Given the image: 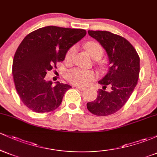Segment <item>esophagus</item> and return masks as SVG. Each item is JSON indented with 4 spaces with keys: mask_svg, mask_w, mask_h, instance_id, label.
Listing matches in <instances>:
<instances>
[{
    "mask_svg": "<svg viewBox=\"0 0 157 157\" xmlns=\"http://www.w3.org/2000/svg\"><path fill=\"white\" fill-rule=\"evenodd\" d=\"M75 87H76L77 89L80 90V91H85V90L86 89L85 87H82V86H75Z\"/></svg>",
    "mask_w": 157,
    "mask_h": 157,
    "instance_id": "obj_1",
    "label": "esophagus"
}]
</instances>
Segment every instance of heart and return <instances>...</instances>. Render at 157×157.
Segmentation results:
<instances>
[{"instance_id": "b5f03b06", "label": "heart", "mask_w": 157, "mask_h": 157, "mask_svg": "<svg viewBox=\"0 0 157 157\" xmlns=\"http://www.w3.org/2000/svg\"><path fill=\"white\" fill-rule=\"evenodd\" d=\"M86 48L90 55L94 59L96 57H101L103 54L102 46L98 43L89 42L86 44ZM75 53V47H71L68 49L66 55V60L71 61ZM95 74L93 71H88L81 68L71 69L66 73V79L69 82L77 86H86L95 78Z\"/></svg>"}]
</instances>
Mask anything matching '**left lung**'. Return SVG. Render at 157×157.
Masks as SVG:
<instances>
[{"label": "left lung", "mask_w": 157, "mask_h": 157, "mask_svg": "<svg viewBox=\"0 0 157 157\" xmlns=\"http://www.w3.org/2000/svg\"><path fill=\"white\" fill-rule=\"evenodd\" d=\"M107 53L109 68L99 81L102 86L96 100L87 103V109L97 116H109L126 103L137 84L140 57L134 46L125 38L107 31H88ZM108 85L110 88L105 91Z\"/></svg>", "instance_id": "1"}]
</instances>
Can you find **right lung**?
<instances>
[{"label": "right lung", "instance_id": "obj_1", "mask_svg": "<svg viewBox=\"0 0 157 157\" xmlns=\"http://www.w3.org/2000/svg\"><path fill=\"white\" fill-rule=\"evenodd\" d=\"M86 35L82 29L49 26L26 35L19 45L12 63L16 91L23 103L37 113L54 111L71 86L45 80L47 71L63 61L68 50Z\"/></svg>", "mask_w": 157, "mask_h": 157}]
</instances>
